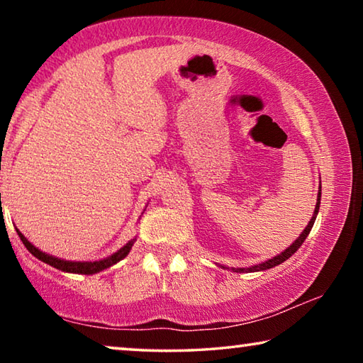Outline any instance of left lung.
Returning a JSON list of instances; mask_svg holds the SVG:
<instances>
[{
  "label": "left lung",
  "mask_w": 363,
  "mask_h": 363,
  "mask_svg": "<svg viewBox=\"0 0 363 363\" xmlns=\"http://www.w3.org/2000/svg\"><path fill=\"white\" fill-rule=\"evenodd\" d=\"M318 208H320V190H318V199H317V205H315L314 216H312V219L309 220V224H307L306 229H304L303 232H301V235L296 238V240H294V243L291 245L290 248H286V250L284 251V253L279 255V256H275V257H272V259H269V261H266V262L259 264V266H253V267H248V269H233V270H235V272H256V270L272 269V267H275V266H279V264H281L284 261H286L288 257H290V256H293L294 253H296V251L299 250L301 245L304 243V240L307 238V235H309V232H311V229H312V225H314V223H315V218H317Z\"/></svg>",
  "instance_id": "8db88e82"
}]
</instances>
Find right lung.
I'll return each mask as SVG.
<instances>
[{"label": "right lung", "instance_id": "right-lung-1", "mask_svg": "<svg viewBox=\"0 0 363 363\" xmlns=\"http://www.w3.org/2000/svg\"><path fill=\"white\" fill-rule=\"evenodd\" d=\"M17 233H19L21 240L22 243L26 245V248L32 253L35 257H38L40 261L49 264V266L56 267L59 270H64V272H72V274H96V272H101V270L107 269L110 266H113V264H116L118 261H121L123 257H125L128 253H130L131 247L134 245V240L128 242L125 247H123L121 250L116 251V253H113L112 256H108L107 259H102V261H94V262H73V261H64V259H59V257H54V256H49L46 253H43V251H40L38 248H35L32 243H30L26 237L22 235V233L17 230Z\"/></svg>", "mask_w": 363, "mask_h": 363}]
</instances>
